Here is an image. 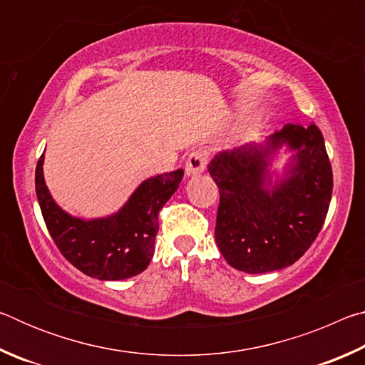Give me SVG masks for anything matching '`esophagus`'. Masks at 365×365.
<instances>
[{"label": "esophagus", "mask_w": 365, "mask_h": 365, "mask_svg": "<svg viewBox=\"0 0 365 365\" xmlns=\"http://www.w3.org/2000/svg\"><path fill=\"white\" fill-rule=\"evenodd\" d=\"M207 165V153L205 150H196L188 156L187 164H185V174L197 175L205 172Z\"/></svg>", "instance_id": "34e87169"}]
</instances>
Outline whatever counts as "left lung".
<instances>
[{
    "instance_id": "1",
    "label": "left lung",
    "mask_w": 365,
    "mask_h": 365,
    "mask_svg": "<svg viewBox=\"0 0 365 365\" xmlns=\"http://www.w3.org/2000/svg\"><path fill=\"white\" fill-rule=\"evenodd\" d=\"M282 144L297 154L287 178L269 190L267 159ZM207 170L220 193L215 242L232 267L265 274L294 264L311 248L333 190L330 159L316 123H288L265 145L222 151Z\"/></svg>"
}]
</instances>
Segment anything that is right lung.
I'll list each match as a JSON object with an SVG mask.
<instances>
[{
	"label": "right lung",
	"mask_w": 365,
	"mask_h": 365,
	"mask_svg": "<svg viewBox=\"0 0 365 365\" xmlns=\"http://www.w3.org/2000/svg\"><path fill=\"white\" fill-rule=\"evenodd\" d=\"M182 178V169L148 178L119 212L93 220L72 217L54 202L43 178V154L35 170V190L61 255L93 279L123 280L138 275L150 264L159 228L158 214Z\"/></svg>",
	"instance_id": "1"
}]
</instances>
